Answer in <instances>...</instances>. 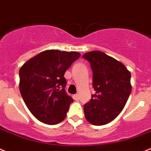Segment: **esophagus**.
<instances>
[{"mask_svg": "<svg viewBox=\"0 0 151 151\" xmlns=\"http://www.w3.org/2000/svg\"><path fill=\"white\" fill-rule=\"evenodd\" d=\"M73 99H74V100H76V101H78V100L79 99V96H78V94H76L73 96Z\"/></svg>", "mask_w": 151, "mask_h": 151, "instance_id": "obj_1", "label": "esophagus"}]
</instances>
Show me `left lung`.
<instances>
[{"label": "left lung", "instance_id": "obj_1", "mask_svg": "<svg viewBox=\"0 0 151 151\" xmlns=\"http://www.w3.org/2000/svg\"><path fill=\"white\" fill-rule=\"evenodd\" d=\"M82 57L91 66L96 90L90 101L84 104V116L90 124L104 125L124 109L131 93V75L122 63L103 52H89Z\"/></svg>", "mask_w": 151, "mask_h": 151}]
</instances>
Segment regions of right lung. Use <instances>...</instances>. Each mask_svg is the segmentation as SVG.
Masks as SVG:
<instances>
[{
	"label": "right lung",
	"mask_w": 151,
	"mask_h": 151,
	"mask_svg": "<svg viewBox=\"0 0 151 151\" xmlns=\"http://www.w3.org/2000/svg\"><path fill=\"white\" fill-rule=\"evenodd\" d=\"M81 54L55 50L43 51L19 70V89L31 113L44 124H57L67 116L73 99L66 93V70Z\"/></svg>",
	"instance_id": "right-lung-1"
}]
</instances>
